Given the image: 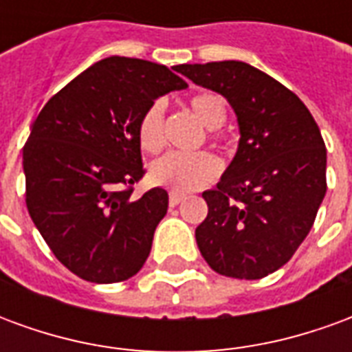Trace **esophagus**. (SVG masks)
<instances>
[{"instance_id":"34e87169","label":"esophagus","mask_w":352,"mask_h":352,"mask_svg":"<svg viewBox=\"0 0 352 352\" xmlns=\"http://www.w3.org/2000/svg\"><path fill=\"white\" fill-rule=\"evenodd\" d=\"M184 199V194H177V192H169V206L175 207L179 206Z\"/></svg>"}]
</instances>
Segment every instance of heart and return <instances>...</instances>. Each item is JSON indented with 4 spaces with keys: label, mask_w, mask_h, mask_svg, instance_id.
<instances>
[{
    "label": "heart",
    "mask_w": 352,
    "mask_h": 352,
    "mask_svg": "<svg viewBox=\"0 0 352 352\" xmlns=\"http://www.w3.org/2000/svg\"><path fill=\"white\" fill-rule=\"evenodd\" d=\"M194 115L209 130H217L228 118L226 100L219 94H199L190 100ZM139 145L146 153H156L164 145V105L153 103L141 116L138 128ZM151 179L177 192L198 190L219 175V162L213 154L168 153L151 164Z\"/></svg>",
    "instance_id": "obj_1"
}]
</instances>
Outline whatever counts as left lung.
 <instances>
[{"instance_id": "obj_1", "label": "left lung", "mask_w": 352, "mask_h": 352, "mask_svg": "<svg viewBox=\"0 0 352 352\" xmlns=\"http://www.w3.org/2000/svg\"><path fill=\"white\" fill-rule=\"evenodd\" d=\"M192 82L226 98L239 143L217 188L201 196V256L234 279H262L292 258L326 194V146L303 101L237 60L177 65Z\"/></svg>"}]
</instances>
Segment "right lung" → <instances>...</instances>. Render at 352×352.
Wrapping results in <instances>:
<instances>
[{"label":"right lung","mask_w":352,"mask_h":352,"mask_svg":"<svg viewBox=\"0 0 352 352\" xmlns=\"http://www.w3.org/2000/svg\"><path fill=\"white\" fill-rule=\"evenodd\" d=\"M186 87L166 65L109 56L52 96L32 124L22 151L28 211L80 279L120 283L148 258L168 192L156 186L135 198L122 186L145 173L141 116L160 96Z\"/></svg>","instance_id":"1"}]
</instances>
